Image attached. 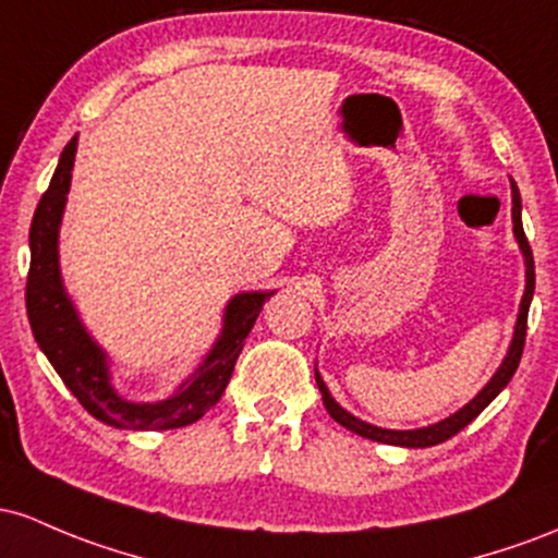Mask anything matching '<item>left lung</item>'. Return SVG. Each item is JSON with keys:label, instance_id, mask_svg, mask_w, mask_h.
<instances>
[{"label": "left lung", "instance_id": "obj_1", "mask_svg": "<svg viewBox=\"0 0 558 558\" xmlns=\"http://www.w3.org/2000/svg\"><path fill=\"white\" fill-rule=\"evenodd\" d=\"M511 221H514V236H517V245L522 250L524 255V295L522 303H519V313H517V324H514V337H511V345L506 350V359L500 361L498 372L493 374L490 381L474 396L464 409H459L456 414H450L442 422L429 424V427H418V429H385L377 427V424H368L363 418L353 416L350 411L342 409L335 398H331L329 387L324 385L322 374L316 368V385L322 390V400L327 405L329 416L335 418L337 424L342 427L355 432V435L368 437V440H377L385 442V446H400V448H429V446H440L446 442L448 437H453L456 432H461L466 427L469 422H474L487 405L496 400V396L509 385L511 377H514L519 359H522V350H524V335H527V313H530V303H532V292H535V260H532V250L527 236H524L522 229V197H519L517 190V181H511Z\"/></svg>", "mask_w": 558, "mask_h": 558}]
</instances>
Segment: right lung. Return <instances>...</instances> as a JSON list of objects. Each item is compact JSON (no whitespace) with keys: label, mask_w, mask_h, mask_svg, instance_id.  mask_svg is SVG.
<instances>
[{"label":"right lung","mask_w":558,"mask_h":558,"mask_svg":"<svg viewBox=\"0 0 558 558\" xmlns=\"http://www.w3.org/2000/svg\"><path fill=\"white\" fill-rule=\"evenodd\" d=\"M76 147L78 134L62 149L49 190L41 195L34 221H31V268L26 284L31 331L68 390L99 422L116 429L136 432L179 429L195 424L205 411H210L221 400L250 329L274 290L240 292L229 300L223 308L221 335L173 396L155 400V403H136V400L123 398L112 385L108 353L86 331L60 274V223L68 192H71Z\"/></svg>","instance_id":"add662e5"}]
</instances>
